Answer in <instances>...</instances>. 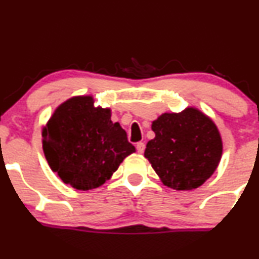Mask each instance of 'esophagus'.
<instances>
[{"mask_svg": "<svg viewBox=\"0 0 259 259\" xmlns=\"http://www.w3.org/2000/svg\"><path fill=\"white\" fill-rule=\"evenodd\" d=\"M136 149H138V152L139 153H143V152H145V143L143 142H139L138 145H136Z\"/></svg>", "mask_w": 259, "mask_h": 259, "instance_id": "obj_1", "label": "esophagus"}]
</instances>
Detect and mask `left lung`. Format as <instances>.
Instances as JSON below:
<instances>
[{
  "label": "left lung",
  "mask_w": 259,
  "mask_h": 259,
  "mask_svg": "<svg viewBox=\"0 0 259 259\" xmlns=\"http://www.w3.org/2000/svg\"><path fill=\"white\" fill-rule=\"evenodd\" d=\"M155 138L146 146L145 157L161 182L176 191L198 188L216 170L222 140L210 118L195 108L164 113L152 123Z\"/></svg>",
  "instance_id": "left-lung-1"
}]
</instances>
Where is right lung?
<instances>
[{
  "mask_svg": "<svg viewBox=\"0 0 259 259\" xmlns=\"http://www.w3.org/2000/svg\"><path fill=\"white\" fill-rule=\"evenodd\" d=\"M42 136L51 169L80 191L104 185L135 152L125 130L111 120V111L95 108L92 96L72 98L59 106Z\"/></svg>",
  "mask_w": 259,
  "mask_h": 259,
  "instance_id": "add662e5",
  "label": "right lung"
}]
</instances>
